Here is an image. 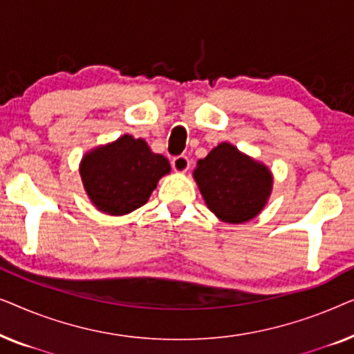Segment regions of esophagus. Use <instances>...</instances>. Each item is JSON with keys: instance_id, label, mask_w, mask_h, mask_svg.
Returning <instances> with one entry per match:
<instances>
[{"instance_id": "obj_1", "label": "esophagus", "mask_w": 354, "mask_h": 354, "mask_svg": "<svg viewBox=\"0 0 354 354\" xmlns=\"http://www.w3.org/2000/svg\"><path fill=\"white\" fill-rule=\"evenodd\" d=\"M172 169L176 172H180V174H183V172H187L188 169H190V159H188L187 156H177V158H174L172 159Z\"/></svg>"}]
</instances>
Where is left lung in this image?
<instances>
[{"label":"left lung","mask_w":354,"mask_h":354,"mask_svg":"<svg viewBox=\"0 0 354 354\" xmlns=\"http://www.w3.org/2000/svg\"><path fill=\"white\" fill-rule=\"evenodd\" d=\"M193 178L209 211L227 224L254 219L268 205L274 185L266 164L227 142L196 162Z\"/></svg>","instance_id":"obj_1"}]
</instances>
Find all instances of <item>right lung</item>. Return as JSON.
Wrapping results in <instances>:
<instances>
[{
	"mask_svg": "<svg viewBox=\"0 0 354 354\" xmlns=\"http://www.w3.org/2000/svg\"><path fill=\"white\" fill-rule=\"evenodd\" d=\"M79 172L96 209L125 216L149 200L159 178L171 172V164L162 154L153 153L143 138L125 133L85 153Z\"/></svg>",
	"mask_w": 354,
	"mask_h": 354,
	"instance_id": "add662e5",
	"label": "right lung"
}]
</instances>
